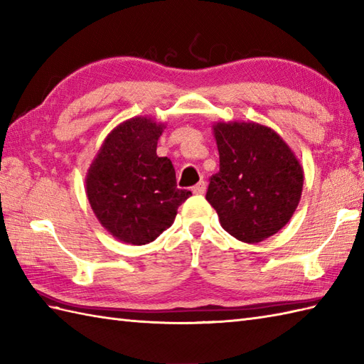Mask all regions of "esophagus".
Masks as SVG:
<instances>
[{"mask_svg":"<svg viewBox=\"0 0 364 364\" xmlns=\"http://www.w3.org/2000/svg\"><path fill=\"white\" fill-rule=\"evenodd\" d=\"M192 192H194V194H197V196H202V194H205L206 192V183L205 181H200V183H197L194 188H192Z\"/></svg>","mask_w":364,"mask_h":364,"instance_id":"34e87169","label":"esophagus"}]
</instances>
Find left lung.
<instances>
[{
  "label": "left lung",
  "mask_w": 364,
  "mask_h": 364,
  "mask_svg": "<svg viewBox=\"0 0 364 364\" xmlns=\"http://www.w3.org/2000/svg\"><path fill=\"white\" fill-rule=\"evenodd\" d=\"M213 133L220 170L211 176L206 200L237 241H264L297 210L304 167L283 137L261 123L215 122Z\"/></svg>",
  "instance_id": "obj_1"
}]
</instances>
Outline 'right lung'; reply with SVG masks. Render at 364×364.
Returning <instances> with one entry per match:
<instances>
[{"label": "right lung", "instance_id": "add662e5", "mask_svg": "<svg viewBox=\"0 0 364 364\" xmlns=\"http://www.w3.org/2000/svg\"><path fill=\"white\" fill-rule=\"evenodd\" d=\"M166 123L133 117L106 136L86 175V196L98 222L131 245L154 241L172 225L191 191L176 188L172 161L156 154Z\"/></svg>", "mask_w": 364, "mask_h": 364}]
</instances>
